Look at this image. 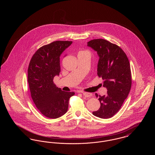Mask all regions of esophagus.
Masks as SVG:
<instances>
[{
    "label": "esophagus",
    "instance_id": "obj_1",
    "mask_svg": "<svg viewBox=\"0 0 155 155\" xmlns=\"http://www.w3.org/2000/svg\"><path fill=\"white\" fill-rule=\"evenodd\" d=\"M82 94L87 97H90L92 96V94L91 93H89V92H81Z\"/></svg>",
    "mask_w": 155,
    "mask_h": 155
}]
</instances>
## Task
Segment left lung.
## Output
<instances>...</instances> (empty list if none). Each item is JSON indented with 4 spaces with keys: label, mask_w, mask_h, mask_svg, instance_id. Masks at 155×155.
Here are the masks:
<instances>
[{
    "label": "left lung",
    "mask_w": 155,
    "mask_h": 155,
    "mask_svg": "<svg viewBox=\"0 0 155 155\" xmlns=\"http://www.w3.org/2000/svg\"><path fill=\"white\" fill-rule=\"evenodd\" d=\"M87 46L97 52L99 56L97 74L103 80L106 95L99 97L101 107L92 112L97 117H112L120 109L131 87V73L129 60L124 52L116 45L103 39L89 41Z\"/></svg>",
    "instance_id": "1"
}]
</instances>
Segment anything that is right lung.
Wrapping results in <instances>:
<instances>
[{
	"label": "right lung",
	"instance_id": "obj_1",
	"mask_svg": "<svg viewBox=\"0 0 155 155\" xmlns=\"http://www.w3.org/2000/svg\"><path fill=\"white\" fill-rule=\"evenodd\" d=\"M72 41H54L40 48L31 59L28 82L32 99L45 116L59 118L68 110V101L73 92L56 87L53 78L60 72V58Z\"/></svg>",
	"mask_w": 155,
	"mask_h": 155
}]
</instances>
